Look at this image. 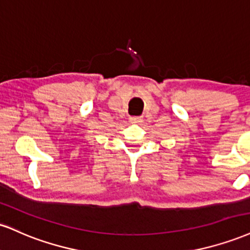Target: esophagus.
<instances>
[{
	"mask_svg": "<svg viewBox=\"0 0 250 250\" xmlns=\"http://www.w3.org/2000/svg\"><path fill=\"white\" fill-rule=\"evenodd\" d=\"M130 122L131 123H142L143 117L142 116H132V117H130Z\"/></svg>",
	"mask_w": 250,
	"mask_h": 250,
	"instance_id": "esophagus-1",
	"label": "esophagus"
}]
</instances>
